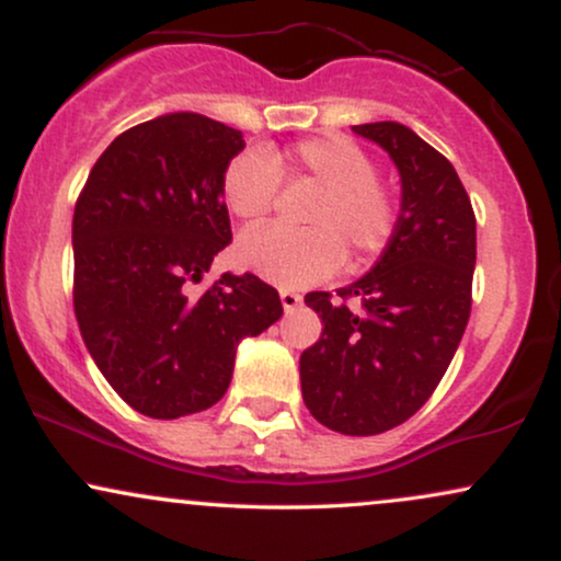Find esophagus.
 <instances>
[{"label": "esophagus", "instance_id": "34e87169", "mask_svg": "<svg viewBox=\"0 0 561 561\" xmlns=\"http://www.w3.org/2000/svg\"><path fill=\"white\" fill-rule=\"evenodd\" d=\"M279 298H282V306H285L287 313H293L295 308H298L302 302V298L298 293H295V289H279Z\"/></svg>", "mask_w": 561, "mask_h": 561}]
</instances>
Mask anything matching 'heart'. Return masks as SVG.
Here are the masks:
<instances>
[{
	"instance_id": "heart-1",
	"label": "heart",
	"mask_w": 561,
	"mask_h": 561,
	"mask_svg": "<svg viewBox=\"0 0 561 561\" xmlns=\"http://www.w3.org/2000/svg\"><path fill=\"white\" fill-rule=\"evenodd\" d=\"M282 179H308L319 192L302 229L259 227L237 242V261L282 287H308L343 266L362 268L388 250L398 229V197L377 176L362 145L340 134L302 139L287 152L248 150L224 171V203L244 224L274 210Z\"/></svg>"
}]
</instances>
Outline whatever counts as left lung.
<instances>
[{
  "label": "left lung",
  "mask_w": 561,
  "mask_h": 561,
  "mask_svg": "<svg viewBox=\"0 0 561 561\" xmlns=\"http://www.w3.org/2000/svg\"><path fill=\"white\" fill-rule=\"evenodd\" d=\"M401 171V218L369 274L308 293L321 337L300 356L302 401L324 427L379 435L427 403L467 330L478 221L446 156L392 121L353 126ZM358 299L353 312L350 300Z\"/></svg>",
  "instance_id": "1"
}]
</instances>
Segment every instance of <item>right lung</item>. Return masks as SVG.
Here are the masks:
<instances>
[{"label":"right lung","mask_w":561,"mask_h":561,"mask_svg":"<svg viewBox=\"0 0 561 561\" xmlns=\"http://www.w3.org/2000/svg\"><path fill=\"white\" fill-rule=\"evenodd\" d=\"M242 147V131L205 115H160L115 137L76 199L81 337L111 388L152 420L221 401L240 340L282 317L279 293L250 272L192 289L231 242L221 182Z\"/></svg>","instance_id":"1"}]
</instances>
